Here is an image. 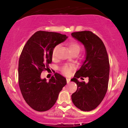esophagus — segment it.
<instances>
[{
	"label": "esophagus",
	"instance_id": "1",
	"mask_svg": "<svg viewBox=\"0 0 128 128\" xmlns=\"http://www.w3.org/2000/svg\"><path fill=\"white\" fill-rule=\"evenodd\" d=\"M67 83H70V80L69 78H67Z\"/></svg>",
	"mask_w": 128,
	"mask_h": 128
}]
</instances>
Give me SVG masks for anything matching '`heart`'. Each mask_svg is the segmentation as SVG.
<instances>
[{"label": "heart", "mask_w": 128, "mask_h": 128, "mask_svg": "<svg viewBox=\"0 0 128 128\" xmlns=\"http://www.w3.org/2000/svg\"><path fill=\"white\" fill-rule=\"evenodd\" d=\"M68 46L70 51L72 53H74V52H78V53H79L80 51V48H80V45L77 42H69L68 44ZM58 48V46H56L55 47H54L53 50H52V56L53 58H54L55 56H56V53ZM72 70V67L68 66V65L64 66L62 67L61 68H60V70H61L62 73L64 74V75L70 74Z\"/></svg>", "instance_id": "heart-1"}]
</instances>
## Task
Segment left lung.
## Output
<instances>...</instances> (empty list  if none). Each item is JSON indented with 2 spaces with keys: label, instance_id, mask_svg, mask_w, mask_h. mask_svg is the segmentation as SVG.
Wrapping results in <instances>:
<instances>
[{
  "label": "left lung",
  "instance_id": "left-lung-1",
  "mask_svg": "<svg viewBox=\"0 0 128 128\" xmlns=\"http://www.w3.org/2000/svg\"><path fill=\"white\" fill-rule=\"evenodd\" d=\"M71 35L84 45L86 54L81 68L71 79L77 84L72 100L79 109L91 111L100 104L107 92L110 72L108 54L103 42L92 32H76ZM83 77L89 78L88 83L78 80Z\"/></svg>",
  "mask_w": 128,
  "mask_h": 128
}]
</instances>
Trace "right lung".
I'll list each match as a JSON object with an SVG mask.
<instances>
[{"label": "right lung", "instance_id": "obj_1", "mask_svg": "<svg viewBox=\"0 0 128 128\" xmlns=\"http://www.w3.org/2000/svg\"><path fill=\"white\" fill-rule=\"evenodd\" d=\"M68 38L66 35L37 31L28 40L19 60V86L26 103L38 112L50 109L59 93L66 84V78L58 73L49 81L40 76L52 62V50Z\"/></svg>", "mask_w": 128, "mask_h": 128}]
</instances>
